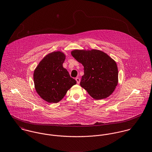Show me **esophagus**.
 I'll use <instances>...</instances> for the list:
<instances>
[{
    "label": "esophagus",
    "mask_w": 152,
    "mask_h": 152,
    "mask_svg": "<svg viewBox=\"0 0 152 152\" xmlns=\"http://www.w3.org/2000/svg\"><path fill=\"white\" fill-rule=\"evenodd\" d=\"M76 82H77V84H79V83H80V78H79V77H76Z\"/></svg>",
    "instance_id": "1"
}]
</instances>
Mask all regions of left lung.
Segmentation results:
<instances>
[{
  "mask_svg": "<svg viewBox=\"0 0 152 152\" xmlns=\"http://www.w3.org/2000/svg\"><path fill=\"white\" fill-rule=\"evenodd\" d=\"M73 57L84 66L80 86L96 100L110 96L118 84L116 62L102 51L74 50Z\"/></svg>",
  "mask_w": 152,
  "mask_h": 152,
  "instance_id": "obj_1",
  "label": "left lung"
}]
</instances>
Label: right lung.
Listing matches in <instances>:
<instances>
[{
  "label": "right lung",
  "mask_w": 152,
  "mask_h": 152,
  "mask_svg": "<svg viewBox=\"0 0 152 152\" xmlns=\"http://www.w3.org/2000/svg\"><path fill=\"white\" fill-rule=\"evenodd\" d=\"M64 53L53 52L43 58L34 72L35 90L45 101L56 103L61 101L76 81L63 67Z\"/></svg>",
  "instance_id": "right-lung-1"
}]
</instances>
